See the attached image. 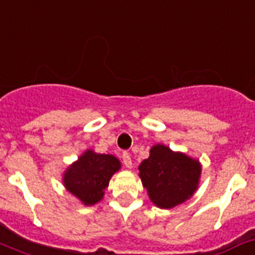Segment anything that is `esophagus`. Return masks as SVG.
Masks as SVG:
<instances>
[{
    "mask_svg": "<svg viewBox=\"0 0 255 255\" xmlns=\"http://www.w3.org/2000/svg\"><path fill=\"white\" fill-rule=\"evenodd\" d=\"M122 158H123V163L126 167L131 168L132 167V159H131V155L128 153H123V155H122Z\"/></svg>",
    "mask_w": 255,
    "mask_h": 255,
    "instance_id": "34e87169",
    "label": "esophagus"
}]
</instances>
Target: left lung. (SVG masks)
Returning a JSON list of instances; mask_svg holds the SVG:
<instances>
[{
  "label": "left lung",
  "instance_id": "obj_1",
  "mask_svg": "<svg viewBox=\"0 0 255 255\" xmlns=\"http://www.w3.org/2000/svg\"><path fill=\"white\" fill-rule=\"evenodd\" d=\"M142 185L153 204L171 209L193 196L201 175V164L185 154L174 153L164 145L151 147L150 157L140 164Z\"/></svg>",
  "mask_w": 255,
  "mask_h": 255
}]
</instances>
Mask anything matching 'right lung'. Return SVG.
<instances>
[{"label": "right lung", "mask_w": 255, "mask_h": 255, "mask_svg": "<svg viewBox=\"0 0 255 255\" xmlns=\"http://www.w3.org/2000/svg\"><path fill=\"white\" fill-rule=\"evenodd\" d=\"M121 168V162L110 154L85 151L66 171L63 181L68 192L84 205H95L104 197L110 177Z\"/></svg>", "instance_id": "1"}]
</instances>
